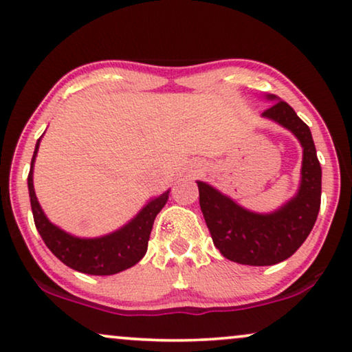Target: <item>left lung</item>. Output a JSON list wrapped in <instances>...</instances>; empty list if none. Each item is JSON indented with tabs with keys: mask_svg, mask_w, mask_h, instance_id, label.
<instances>
[{
	"mask_svg": "<svg viewBox=\"0 0 352 352\" xmlns=\"http://www.w3.org/2000/svg\"><path fill=\"white\" fill-rule=\"evenodd\" d=\"M265 100L275 104L262 116L289 131L302 147L298 192L275 212L258 213L197 181L200 210L215 248L231 262L252 267L275 265L302 245L316 225L322 195V168L309 126L275 95L267 94Z\"/></svg>",
	"mask_w": 352,
	"mask_h": 352,
	"instance_id": "left-lung-1",
	"label": "left lung"
}]
</instances>
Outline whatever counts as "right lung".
<instances>
[{
	"instance_id": "add662e5",
	"label": "right lung",
	"mask_w": 352,
	"mask_h": 352,
	"mask_svg": "<svg viewBox=\"0 0 352 352\" xmlns=\"http://www.w3.org/2000/svg\"><path fill=\"white\" fill-rule=\"evenodd\" d=\"M42 137L35 144L27 186H29L30 207L32 213H34L36 231L40 232L47 248L65 265L76 272L87 273V275H116V273L134 267L147 252L153 221L160 210L166 205L168 197H170V189L157 195V197L150 199L139 210V213L120 230L98 237H79L71 234V232L61 230L48 220L42 205L36 199L34 187V165Z\"/></svg>"
}]
</instances>
